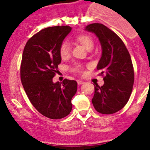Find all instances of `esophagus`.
<instances>
[{"label": "esophagus", "mask_w": 150, "mask_h": 150, "mask_svg": "<svg viewBox=\"0 0 150 150\" xmlns=\"http://www.w3.org/2000/svg\"><path fill=\"white\" fill-rule=\"evenodd\" d=\"M77 82H78V85H81V84H83L84 83L83 81H81V80H78V81H77Z\"/></svg>", "instance_id": "esophagus-1"}]
</instances>
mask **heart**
Listing matches in <instances>:
<instances>
[{
    "mask_svg": "<svg viewBox=\"0 0 150 150\" xmlns=\"http://www.w3.org/2000/svg\"><path fill=\"white\" fill-rule=\"evenodd\" d=\"M77 41L83 45L86 49L90 50L93 46V40L89 35L80 34L75 37ZM59 54L62 59L67 58L70 54V45L67 41H63L59 46Z\"/></svg>",
    "mask_w": 150,
    "mask_h": 150,
    "instance_id": "1",
    "label": "heart"
}]
</instances>
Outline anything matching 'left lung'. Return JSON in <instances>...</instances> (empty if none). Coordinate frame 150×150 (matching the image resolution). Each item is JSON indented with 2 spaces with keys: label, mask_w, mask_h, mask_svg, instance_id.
<instances>
[{
  "label": "left lung",
  "mask_w": 150,
  "mask_h": 150,
  "mask_svg": "<svg viewBox=\"0 0 150 150\" xmlns=\"http://www.w3.org/2000/svg\"><path fill=\"white\" fill-rule=\"evenodd\" d=\"M85 30L99 38L102 54L96 68L102 71L100 75L105 74L103 86H95L92 103L99 113L113 114L123 108L132 92L134 72L131 56L119 36L102 24H91Z\"/></svg>",
  "instance_id": "1"
}]
</instances>
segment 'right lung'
Instances as JSON below:
<instances>
[{
  "label": "right lung",
  "mask_w": 150,
  "mask_h": 150,
  "mask_svg": "<svg viewBox=\"0 0 150 150\" xmlns=\"http://www.w3.org/2000/svg\"><path fill=\"white\" fill-rule=\"evenodd\" d=\"M71 30L69 26L43 29L29 39L22 54L21 81L27 96L40 114L51 119L70 113L78 88L75 81L54 83L52 80L62 61L59 46Z\"/></svg>",
  "instance_id": "1"
}]
</instances>
